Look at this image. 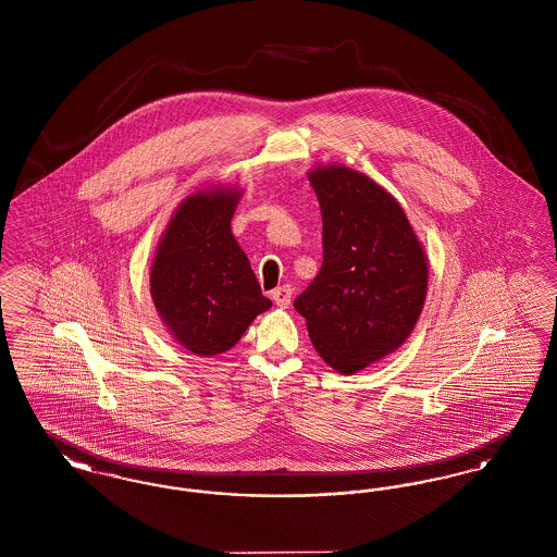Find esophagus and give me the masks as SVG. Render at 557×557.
<instances>
[{"instance_id":"1","label":"esophagus","mask_w":557,"mask_h":557,"mask_svg":"<svg viewBox=\"0 0 557 557\" xmlns=\"http://www.w3.org/2000/svg\"><path fill=\"white\" fill-rule=\"evenodd\" d=\"M271 298L277 307H288L292 300V288L290 286H280L275 290L271 292Z\"/></svg>"}]
</instances>
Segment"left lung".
Instances as JSON below:
<instances>
[{"label":"left lung","mask_w":557,"mask_h":557,"mask_svg":"<svg viewBox=\"0 0 557 557\" xmlns=\"http://www.w3.org/2000/svg\"><path fill=\"white\" fill-rule=\"evenodd\" d=\"M309 177L323 221V263L294 309L323 361L355 373L411 334L428 263L400 205L370 177L334 164Z\"/></svg>","instance_id":"left-lung-1"}]
</instances>
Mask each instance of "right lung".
I'll return each instance as SVG.
<instances>
[{
    "label": "right lung",
    "mask_w": 557,
    "mask_h": 557,
    "mask_svg": "<svg viewBox=\"0 0 557 557\" xmlns=\"http://www.w3.org/2000/svg\"><path fill=\"white\" fill-rule=\"evenodd\" d=\"M238 194L198 191L173 214L150 273L160 318L187 350L211 357L271 307L232 234Z\"/></svg>",
    "instance_id": "add662e5"
}]
</instances>
